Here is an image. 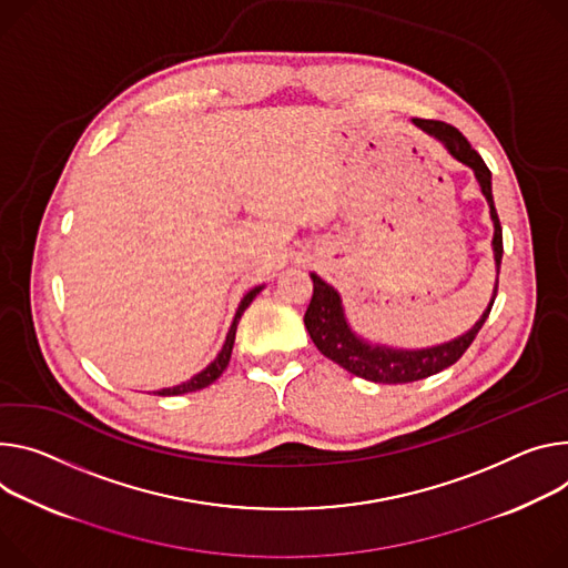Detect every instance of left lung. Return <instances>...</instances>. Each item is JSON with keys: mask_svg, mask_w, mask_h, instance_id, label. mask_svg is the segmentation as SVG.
<instances>
[{"mask_svg": "<svg viewBox=\"0 0 568 568\" xmlns=\"http://www.w3.org/2000/svg\"><path fill=\"white\" fill-rule=\"evenodd\" d=\"M415 124L426 131L428 135L437 138L453 159L464 163L467 168L474 170L480 190L489 203V213L494 222V261H496V285L491 301L487 305V311L483 317L476 322L471 331L464 335L430 346V348H392L385 344H372L363 337H357L346 317H344V307L342 298L335 287H331L326 281H322L317 274H311L313 278V298L311 305L305 311V328L311 333L315 346L328 357L333 363H337L342 369H346L353 376H359L372 383H383V385H398V383H415L428 376H435L444 372L446 367L455 365L457 359L464 355L480 333L483 324L487 322L491 305L498 292V274H500V261H503V229L498 222V213L494 205V194H491V172L480 159V153L469 144V140L464 138L455 126L437 120H415Z\"/></svg>", "mask_w": 568, "mask_h": 568, "instance_id": "obj_1", "label": "left lung"}]
</instances>
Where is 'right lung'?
Returning <instances> with one entry per match:
<instances>
[{
	"mask_svg": "<svg viewBox=\"0 0 568 568\" xmlns=\"http://www.w3.org/2000/svg\"><path fill=\"white\" fill-rule=\"evenodd\" d=\"M261 290H263V285H257V287H253V290H248V292L244 294V298H242L240 305H237V313H235V317H233V324H231V331H229V335H226V342H224L220 355L213 359V363H211L209 367H205L203 372H199L196 376H192L190 381L176 385V387H165V389H159V392H153V394H159V396H176V394H187V392L203 389V387H209L211 383H215V381L224 374V369L229 367L233 342H235V331H237V322H240V317L244 315L248 303L255 298V294L261 292Z\"/></svg>",
	"mask_w": 568,
	"mask_h": 568,
	"instance_id": "obj_1",
	"label": "right lung"
}]
</instances>
